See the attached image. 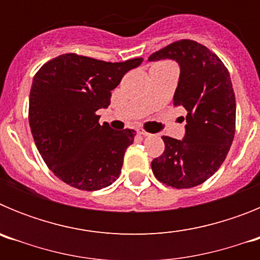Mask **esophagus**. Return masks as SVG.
Wrapping results in <instances>:
<instances>
[{
    "instance_id": "34e87169",
    "label": "esophagus",
    "mask_w": 260,
    "mask_h": 260,
    "mask_svg": "<svg viewBox=\"0 0 260 260\" xmlns=\"http://www.w3.org/2000/svg\"><path fill=\"white\" fill-rule=\"evenodd\" d=\"M138 134L139 135H143V137H150V133H147V132H144V130H138Z\"/></svg>"
}]
</instances>
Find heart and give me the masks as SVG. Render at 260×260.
I'll return each instance as SVG.
<instances>
[{"instance_id": "obj_1", "label": "heart", "mask_w": 260, "mask_h": 260, "mask_svg": "<svg viewBox=\"0 0 260 260\" xmlns=\"http://www.w3.org/2000/svg\"><path fill=\"white\" fill-rule=\"evenodd\" d=\"M160 65H167V63H164V62H162V63H157V65H155V66H160Z\"/></svg>"}]
</instances>
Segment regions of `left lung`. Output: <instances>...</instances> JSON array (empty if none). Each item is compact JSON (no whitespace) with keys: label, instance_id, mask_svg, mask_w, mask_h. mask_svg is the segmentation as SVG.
Here are the masks:
<instances>
[{"label":"left lung","instance_id":"1","mask_svg":"<svg viewBox=\"0 0 260 260\" xmlns=\"http://www.w3.org/2000/svg\"><path fill=\"white\" fill-rule=\"evenodd\" d=\"M160 59H173L180 66L173 105L185 108L187 116L182 117V139L162 137L165 151L151 167L160 182L189 189L213 176L228 155L236 130L234 91L221 59L197 41H176L148 61Z\"/></svg>","mask_w":260,"mask_h":260}]
</instances>
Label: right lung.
<instances>
[{
	"mask_svg": "<svg viewBox=\"0 0 260 260\" xmlns=\"http://www.w3.org/2000/svg\"><path fill=\"white\" fill-rule=\"evenodd\" d=\"M143 58L105 62L68 53L36 73L29 92L28 121L41 157L61 181L95 191L121 174L134 130L99 123V109L110 104V91Z\"/></svg>",
	"mask_w": 260,
	"mask_h": 260,
	"instance_id": "1",
	"label": "right lung"
}]
</instances>
